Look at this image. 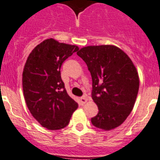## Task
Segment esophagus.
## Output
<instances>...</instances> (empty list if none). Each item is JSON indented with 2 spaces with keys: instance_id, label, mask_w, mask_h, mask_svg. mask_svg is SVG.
I'll return each mask as SVG.
<instances>
[{
  "instance_id": "34e87169",
  "label": "esophagus",
  "mask_w": 160,
  "mask_h": 160,
  "mask_svg": "<svg viewBox=\"0 0 160 160\" xmlns=\"http://www.w3.org/2000/svg\"><path fill=\"white\" fill-rule=\"evenodd\" d=\"M80 101H81L82 104H85L87 102V97H82L81 99H80Z\"/></svg>"
}]
</instances>
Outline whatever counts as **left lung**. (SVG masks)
<instances>
[{
	"label": "left lung",
	"instance_id": "8db88e82",
	"mask_svg": "<svg viewBox=\"0 0 160 160\" xmlns=\"http://www.w3.org/2000/svg\"><path fill=\"white\" fill-rule=\"evenodd\" d=\"M78 56L85 61L92 78V99L99 112L94 126L105 131L120 126L133 110L139 89L134 64L114 45L82 48Z\"/></svg>",
	"mask_w": 160,
	"mask_h": 160
}]
</instances>
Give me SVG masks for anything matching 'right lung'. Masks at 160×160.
I'll return each mask as SVG.
<instances>
[{
    "label": "right lung",
    "mask_w": 160,
    "mask_h": 160,
    "mask_svg": "<svg viewBox=\"0 0 160 160\" xmlns=\"http://www.w3.org/2000/svg\"><path fill=\"white\" fill-rule=\"evenodd\" d=\"M78 49L52 38L45 39L31 51L24 65L22 89L27 106L34 118L50 130L67 126L78 107L61 77L63 62Z\"/></svg>",
    "instance_id": "1"
}]
</instances>
